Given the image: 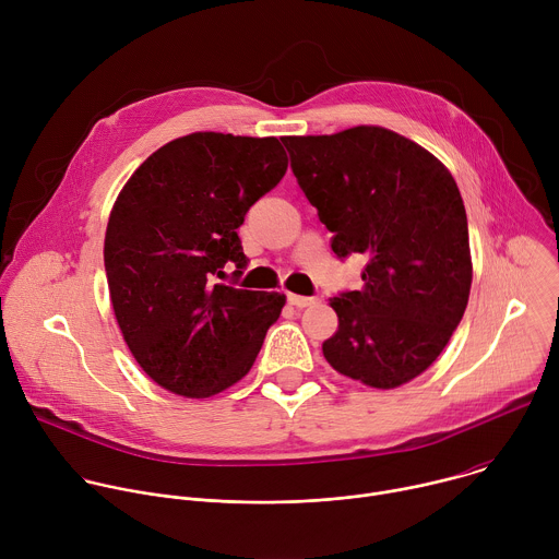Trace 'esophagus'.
I'll return each mask as SVG.
<instances>
[{
  "label": "esophagus",
  "instance_id": "34e87169",
  "mask_svg": "<svg viewBox=\"0 0 559 559\" xmlns=\"http://www.w3.org/2000/svg\"><path fill=\"white\" fill-rule=\"evenodd\" d=\"M287 300H289V305H294V307H298V309H302V307H309V305H313V302H316V298H309V296H298V294H289V296H287Z\"/></svg>",
  "mask_w": 559,
  "mask_h": 559
}]
</instances>
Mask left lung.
Wrapping results in <instances>:
<instances>
[{
	"label": "left lung",
	"instance_id": "left-lung-1",
	"mask_svg": "<svg viewBox=\"0 0 559 559\" xmlns=\"http://www.w3.org/2000/svg\"><path fill=\"white\" fill-rule=\"evenodd\" d=\"M292 170L332 250L367 257L362 289L330 300L338 330L323 356L376 389L401 386L447 347L468 302L466 212L442 162L380 126L285 136Z\"/></svg>",
	"mask_w": 559,
	"mask_h": 559
}]
</instances>
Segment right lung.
<instances>
[{"label": "right lung", "instance_id": "right-lung-1", "mask_svg": "<svg viewBox=\"0 0 559 559\" xmlns=\"http://www.w3.org/2000/svg\"><path fill=\"white\" fill-rule=\"evenodd\" d=\"M285 173L276 136L192 132L152 152L119 192L104 241L110 300L158 386L210 397L252 369L285 294L216 276L248 265L236 229Z\"/></svg>", "mask_w": 559, "mask_h": 559}]
</instances>
